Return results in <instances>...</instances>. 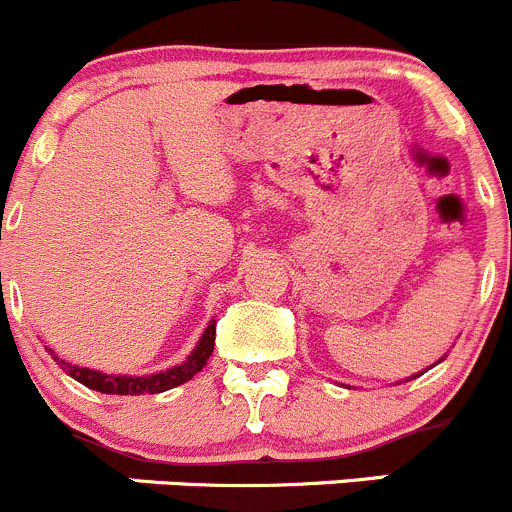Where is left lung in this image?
Returning a JSON list of instances; mask_svg holds the SVG:
<instances>
[{"label":"left lung","instance_id":"8db88e82","mask_svg":"<svg viewBox=\"0 0 512 512\" xmlns=\"http://www.w3.org/2000/svg\"><path fill=\"white\" fill-rule=\"evenodd\" d=\"M440 361H443V358H440ZM418 376H421V373H418Z\"/></svg>","mask_w":512,"mask_h":512}]
</instances>
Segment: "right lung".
<instances>
[{
    "label": "right lung",
    "mask_w": 512,
    "mask_h": 512,
    "mask_svg": "<svg viewBox=\"0 0 512 512\" xmlns=\"http://www.w3.org/2000/svg\"><path fill=\"white\" fill-rule=\"evenodd\" d=\"M214 341H216V321H211L206 326V331L201 333L199 343L191 351V356L186 358L184 363L179 366L169 368V371L161 373H151V376H114V373H101V371H91V368H82L74 366V363L59 361V356H54V351H49L54 356V361L62 366L64 373L79 381L82 386L91 388V391L99 393H109V396H154V393L169 391V388L181 386V383L191 381L201 368L206 366L209 356L214 353Z\"/></svg>",
    "instance_id": "right-lung-1"
}]
</instances>
